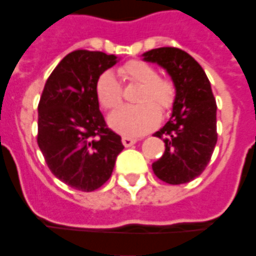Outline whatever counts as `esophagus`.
Returning <instances> with one entry per match:
<instances>
[{
    "instance_id": "34e87169",
    "label": "esophagus",
    "mask_w": 256,
    "mask_h": 256,
    "mask_svg": "<svg viewBox=\"0 0 256 256\" xmlns=\"http://www.w3.org/2000/svg\"><path fill=\"white\" fill-rule=\"evenodd\" d=\"M121 142H122V144H124L125 148H131V146H134V144L136 143V139H134V138L124 136L122 139H121Z\"/></svg>"
}]
</instances>
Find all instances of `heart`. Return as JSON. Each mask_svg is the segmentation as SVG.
Returning <instances> with one entry per match:
<instances>
[{
  "label": "heart",
  "mask_w": 256,
  "mask_h": 256,
  "mask_svg": "<svg viewBox=\"0 0 256 256\" xmlns=\"http://www.w3.org/2000/svg\"><path fill=\"white\" fill-rule=\"evenodd\" d=\"M120 74L132 84L140 85L135 96L136 106L114 113L108 122L114 131L125 136H139L154 130L176 100V85L170 77L158 76L156 67L143 60H130L120 67ZM95 94L104 110L114 112L122 104V86L112 72H103L95 82Z\"/></svg>",
  "instance_id": "b5f03b06"
}]
</instances>
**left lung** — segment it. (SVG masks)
Returning <instances> with one entry per match:
<instances>
[{
	"instance_id": "1",
	"label": "left lung",
	"mask_w": 256,
	"mask_h": 256,
	"mask_svg": "<svg viewBox=\"0 0 256 256\" xmlns=\"http://www.w3.org/2000/svg\"><path fill=\"white\" fill-rule=\"evenodd\" d=\"M143 56L164 67L176 85L171 120L154 134L164 140L166 152L152 168L162 182L188 183L206 170L218 140L216 102L210 80L202 67L179 48H157Z\"/></svg>"
}]
</instances>
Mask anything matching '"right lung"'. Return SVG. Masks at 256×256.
Instances as JSON below:
<instances>
[{"label":"right lung","instance_id":"obj_1","mask_svg":"<svg viewBox=\"0 0 256 256\" xmlns=\"http://www.w3.org/2000/svg\"><path fill=\"white\" fill-rule=\"evenodd\" d=\"M116 59L104 52H70L50 73L38 103L37 143L45 162L58 179L81 192L108 182L124 148L95 94L96 80Z\"/></svg>","mask_w":256,"mask_h":256}]
</instances>
